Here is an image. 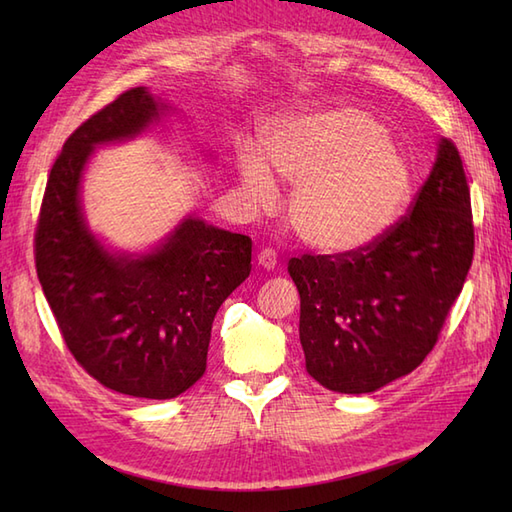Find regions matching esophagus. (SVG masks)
Masks as SVG:
<instances>
[{
	"mask_svg": "<svg viewBox=\"0 0 512 512\" xmlns=\"http://www.w3.org/2000/svg\"><path fill=\"white\" fill-rule=\"evenodd\" d=\"M257 264L266 270H273L277 266V253L273 248H262L257 253Z\"/></svg>",
	"mask_w": 512,
	"mask_h": 512,
	"instance_id": "1",
	"label": "esophagus"
}]
</instances>
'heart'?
Listing matches in <instances>:
<instances>
[{
  "mask_svg": "<svg viewBox=\"0 0 512 512\" xmlns=\"http://www.w3.org/2000/svg\"><path fill=\"white\" fill-rule=\"evenodd\" d=\"M273 165L297 184L290 224L308 246L352 253L383 237L411 195V167L389 132L365 112L330 110L277 125L266 156L239 149V173L250 202L268 206L279 189Z\"/></svg>",
  "mask_w": 512,
  "mask_h": 512,
  "instance_id": "heart-1",
  "label": "heart"
}]
</instances>
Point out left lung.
<instances>
[{
    "mask_svg": "<svg viewBox=\"0 0 512 512\" xmlns=\"http://www.w3.org/2000/svg\"><path fill=\"white\" fill-rule=\"evenodd\" d=\"M473 250L462 156L442 138L409 213L383 237L352 253L288 262L308 374L339 394H367L413 372L438 343Z\"/></svg>",
    "mask_w": 512,
    "mask_h": 512,
    "instance_id": "8db88e82",
    "label": "left lung"
}]
</instances>
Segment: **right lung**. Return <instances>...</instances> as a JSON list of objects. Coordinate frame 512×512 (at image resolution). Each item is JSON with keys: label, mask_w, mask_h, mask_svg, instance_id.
<instances>
[{"label": "right lung", "mask_w": 512, "mask_h": 512, "mask_svg": "<svg viewBox=\"0 0 512 512\" xmlns=\"http://www.w3.org/2000/svg\"><path fill=\"white\" fill-rule=\"evenodd\" d=\"M158 114L154 96L132 88L65 140L41 200L35 266L74 361L118 394L167 400L204 374L213 319L250 275L253 244L198 217L138 259L110 255L88 233L79 182L92 149L136 136Z\"/></svg>", "instance_id": "obj_1"}]
</instances>
